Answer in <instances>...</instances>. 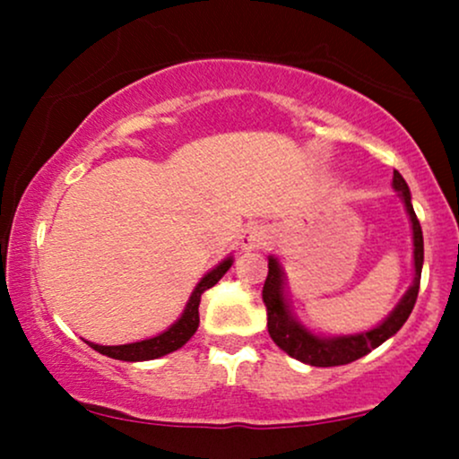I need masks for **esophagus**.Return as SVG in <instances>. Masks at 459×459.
Masks as SVG:
<instances>
[{"mask_svg": "<svg viewBox=\"0 0 459 459\" xmlns=\"http://www.w3.org/2000/svg\"><path fill=\"white\" fill-rule=\"evenodd\" d=\"M272 233L265 224H247L246 230L241 233V247L244 250H255V247H263L270 244Z\"/></svg>", "mask_w": 459, "mask_h": 459, "instance_id": "34e87169", "label": "esophagus"}]
</instances>
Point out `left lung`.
I'll list each match as a JSON object with an SVG mask.
<instances>
[{
  "instance_id": "1",
  "label": "left lung",
  "mask_w": 459,
  "mask_h": 459,
  "mask_svg": "<svg viewBox=\"0 0 459 459\" xmlns=\"http://www.w3.org/2000/svg\"><path fill=\"white\" fill-rule=\"evenodd\" d=\"M393 186L403 198L405 209H408L410 222H412L414 235V284L408 289L397 308L388 315L386 321H382L377 328L362 332V334L351 336H317L308 332L304 325H299L289 313L287 304L282 298V272L278 261L270 256V272H267L265 284H263V302L267 308V332H270L272 341L287 351L289 356L296 358L299 362H307L313 367H339L354 362L358 358L367 356L368 351L380 347L384 341L397 334V330L405 324V319L412 313L416 298H419V284H420V270H423V230H420L419 218H416L412 200H410L408 183L403 177L394 170Z\"/></svg>"
}]
</instances>
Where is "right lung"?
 I'll return each mask as SVG.
<instances>
[{
  "label": "right lung",
  "mask_w": 459,
  "mask_h": 459,
  "mask_svg": "<svg viewBox=\"0 0 459 459\" xmlns=\"http://www.w3.org/2000/svg\"><path fill=\"white\" fill-rule=\"evenodd\" d=\"M233 265V259H226L220 263L215 270H212L203 281L198 282V287L194 289L192 298H189L186 310H183L181 319L177 324H172L166 332H161L160 336H152V339L140 341V343H129V345H97V343H86L97 350L99 354L116 358V360H127V362H138V360H152V358H161L170 351L178 350L187 343L189 339L194 336V332L198 330L200 317H198V307H200V298L207 289H212L220 278L229 272V267Z\"/></svg>",
  "instance_id": "add662e5"
}]
</instances>
